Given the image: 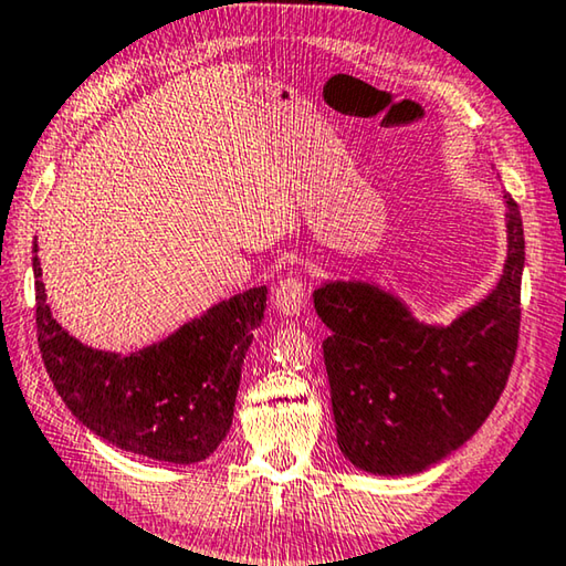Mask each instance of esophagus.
I'll return each instance as SVG.
<instances>
[{
  "instance_id": "1",
  "label": "esophagus",
  "mask_w": 566,
  "mask_h": 566,
  "mask_svg": "<svg viewBox=\"0 0 566 566\" xmlns=\"http://www.w3.org/2000/svg\"><path fill=\"white\" fill-rule=\"evenodd\" d=\"M274 304L276 310L286 317H297L304 310V304H307V294H304V282L297 274H290L284 276V280H280V284H276L274 290Z\"/></svg>"
}]
</instances>
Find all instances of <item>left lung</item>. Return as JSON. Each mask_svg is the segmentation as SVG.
Instances as JSON below:
<instances>
[{"label":"left lung","instance_id":"8db88e82","mask_svg":"<svg viewBox=\"0 0 566 566\" xmlns=\"http://www.w3.org/2000/svg\"><path fill=\"white\" fill-rule=\"evenodd\" d=\"M506 203V262L486 297L448 325L418 319L398 294L363 280L322 282L325 367L337 446L375 476H412L469 441L506 388L522 319L524 227Z\"/></svg>","mask_w":566,"mask_h":566}]
</instances>
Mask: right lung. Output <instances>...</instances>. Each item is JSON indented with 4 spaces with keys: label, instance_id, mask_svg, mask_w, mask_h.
<instances>
[{
    "label": "right lung",
    "instance_id": "right-lung-1",
    "mask_svg": "<svg viewBox=\"0 0 566 566\" xmlns=\"http://www.w3.org/2000/svg\"><path fill=\"white\" fill-rule=\"evenodd\" d=\"M32 251L40 353L73 416L128 453L168 463L209 459L231 428L266 286L221 300L160 343L120 355L83 345L52 317L38 239Z\"/></svg>",
    "mask_w": 566,
    "mask_h": 566
}]
</instances>
